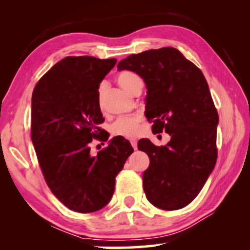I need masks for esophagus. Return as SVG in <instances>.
Segmentation results:
<instances>
[{
	"label": "esophagus",
	"mask_w": 250,
	"mask_h": 250,
	"mask_svg": "<svg viewBox=\"0 0 250 250\" xmlns=\"http://www.w3.org/2000/svg\"><path fill=\"white\" fill-rule=\"evenodd\" d=\"M130 142H131V146H132L133 149L137 150L138 149V141L135 140V139H132V140H130Z\"/></svg>",
	"instance_id": "1"
}]
</instances>
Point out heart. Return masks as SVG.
<instances>
[{
	"mask_svg": "<svg viewBox=\"0 0 250 250\" xmlns=\"http://www.w3.org/2000/svg\"><path fill=\"white\" fill-rule=\"evenodd\" d=\"M117 82L120 86L130 94H133L135 90L142 89V80L139 76L132 71H121L117 76ZM104 86L99 88V104H103ZM140 115H128L120 117L110 126V131L113 135L124 138H135L140 132Z\"/></svg>",
	"mask_w": 250,
	"mask_h": 250,
	"instance_id": "heart-1",
	"label": "heart"
}]
</instances>
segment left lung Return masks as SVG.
Listing matches in <instances>:
<instances>
[{
	"label": "left lung",
	"mask_w": 250,
	"mask_h": 250,
	"mask_svg": "<svg viewBox=\"0 0 250 250\" xmlns=\"http://www.w3.org/2000/svg\"><path fill=\"white\" fill-rule=\"evenodd\" d=\"M118 69L141 76L152 131L171 135L167 146H156L149 139L138 143L150 159L143 173L146 198L161 209L183 208L201 192L217 160L218 113L204 75L173 47L132 54Z\"/></svg>",
	"instance_id": "left-lung-1"
}]
</instances>
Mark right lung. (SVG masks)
I'll use <instances>...</instances> for the list:
<instances>
[{"label":"right lung","mask_w":250,"mask_h":250,"mask_svg":"<svg viewBox=\"0 0 250 250\" xmlns=\"http://www.w3.org/2000/svg\"><path fill=\"white\" fill-rule=\"evenodd\" d=\"M117 59L67 56L55 64L32 96V141L48 188L69 209L92 213L115 192L116 176L132 153L130 142L115 137L96 156L92 139L107 141L100 126L99 83Z\"/></svg>","instance_id":"right-lung-1"}]
</instances>
